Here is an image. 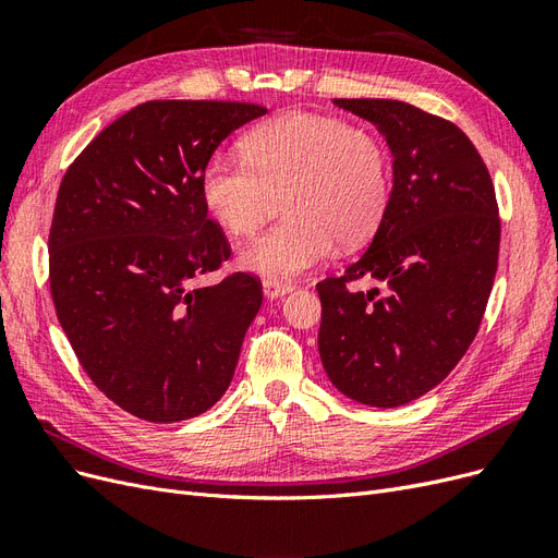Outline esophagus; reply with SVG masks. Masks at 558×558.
I'll list each match as a JSON object with an SVG mask.
<instances>
[{
  "label": "esophagus",
  "mask_w": 558,
  "mask_h": 558,
  "mask_svg": "<svg viewBox=\"0 0 558 558\" xmlns=\"http://www.w3.org/2000/svg\"><path fill=\"white\" fill-rule=\"evenodd\" d=\"M291 291H293L291 283H281V281H272V279H265L263 281V293L269 300H277V298L291 293Z\"/></svg>",
  "instance_id": "34e87169"
}]
</instances>
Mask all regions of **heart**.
I'll return each mask as SVG.
<instances>
[{
	"mask_svg": "<svg viewBox=\"0 0 558 558\" xmlns=\"http://www.w3.org/2000/svg\"><path fill=\"white\" fill-rule=\"evenodd\" d=\"M391 158L377 134L342 118L286 113L251 130L244 156L214 154L199 174L207 211L230 234L256 232L283 195L286 221L242 251V265L289 283L332 251L367 242L391 199Z\"/></svg>",
	"mask_w": 558,
	"mask_h": 558,
	"instance_id": "obj_1",
	"label": "heart"
}]
</instances>
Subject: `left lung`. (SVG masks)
Masks as SVG:
<instances>
[{"instance_id": "8db88e82", "label": "left lung", "mask_w": 558, "mask_h": 558, "mask_svg": "<svg viewBox=\"0 0 558 558\" xmlns=\"http://www.w3.org/2000/svg\"><path fill=\"white\" fill-rule=\"evenodd\" d=\"M375 123L393 191L369 248L316 283L318 353L335 388L369 408L428 393L475 340L498 269L492 174L465 132L398 99H335ZM363 276L385 289L351 292Z\"/></svg>"}]
</instances>
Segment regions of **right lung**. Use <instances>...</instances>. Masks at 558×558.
<instances>
[{
    "label": "right lung",
    "instance_id": "add662e5",
    "mask_svg": "<svg viewBox=\"0 0 558 558\" xmlns=\"http://www.w3.org/2000/svg\"><path fill=\"white\" fill-rule=\"evenodd\" d=\"M251 102L154 99L105 128L66 167L48 234V281L81 367L150 424L207 412L226 393L263 302L260 279L197 289L232 248L199 174Z\"/></svg>",
    "mask_w": 558,
    "mask_h": 558
}]
</instances>
